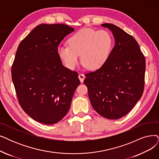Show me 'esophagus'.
<instances>
[{
    "instance_id": "1",
    "label": "esophagus",
    "mask_w": 159,
    "mask_h": 159,
    "mask_svg": "<svg viewBox=\"0 0 159 159\" xmlns=\"http://www.w3.org/2000/svg\"><path fill=\"white\" fill-rule=\"evenodd\" d=\"M78 78H79L80 80V81H81V83H83L84 79L85 78V75H84V74H79Z\"/></svg>"
}]
</instances>
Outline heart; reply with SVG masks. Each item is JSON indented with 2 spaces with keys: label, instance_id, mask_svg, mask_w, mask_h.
<instances>
[{
  "label": "heart",
  "instance_id": "1",
  "mask_svg": "<svg viewBox=\"0 0 159 159\" xmlns=\"http://www.w3.org/2000/svg\"><path fill=\"white\" fill-rule=\"evenodd\" d=\"M69 46H59L57 53L64 65L73 70L78 65L80 55L82 65L91 70L102 67L108 60L113 45L109 31L83 29L68 39Z\"/></svg>",
  "mask_w": 159,
  "mask_h": 159
}]
</instances>
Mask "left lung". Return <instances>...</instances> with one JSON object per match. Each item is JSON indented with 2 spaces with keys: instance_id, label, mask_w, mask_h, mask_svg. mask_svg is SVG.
I'll list each match as a JSON object with an SVG mask.
<instances>
[{
  "instance_id": "8db88e82",
  "label": "left lung",
  "mask_w": 159,
  "mask_h": 159,
  "mask_svg": "<svg viewBox=\"0 0 159 159\" xmlns=\"http://www.w3.org/2000/svg\"><path fill=\"white\" fill-rule=\"evenodd\" d=\"M101 25L112 32L115 46L102 67L85 75L84 84L94 110L106 119H118L142 96L145 59L134 37L115 25Z\"/></svg>"
}]
</instances>
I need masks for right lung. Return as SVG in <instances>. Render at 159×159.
I'll return each mask as SVG.
<instances>
[{
	"mask_svg": "<svg viewBox=\"0 0 159 159\" xmlns=\"http://www.w3.org/2000/svg\"><path fill=\"white\" fill-rule=\"evenodd\" d=\"M74 29L64 24H41L21 42L11 66V78L22 109L36 121L57 123L70 107L80 84L78 74L65 67L57 53Z\"/></svg>",
	"mask_w": 159,
	"mask_h": 159,
	"instance_id": "obj_1",
	"label": "right lung"
}]
</instances>
